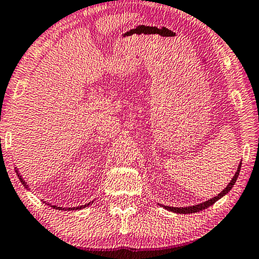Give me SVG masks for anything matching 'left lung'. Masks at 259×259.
Instances as JSON below:
<instances>
[{
	"mask_svg": "<svg viewBox=\"0 0 259 259\" xmlns=\"http://www.w3.org/2000/svg\"><path fill=\"white\" fill-rule=\"evenodd\" d=\"M241 164H242V163H241V162H240V164L238 166V170H236V172H235V175L233 176V178H232V181L229 183V185L225 187V190H223L217 196H214V198L210 199L208 201H205V202H202V203H200V204L192 205V207L178 208V207H169V205H162V204H160V205H162V207H163L164 209L169 210V211H172V212H176V213H194V212L201 211V210H204V209L209 208L210 205H212L214 202H216V201H218L219 199L223 198V196H224L225 194H227V193H229L232 190V187H233V185H234L235 182H236V179H238L239 174H240Z\"/></svg>",
	"mask_w": 259,
	"mask_h": 259,
	"instance_id": "left-lung-1",
	"label": "left lung"
}]
</instances>
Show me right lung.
I'll list each match as a JSON object with an SVG mask.
<instances>
[{
    "instance_id": "right-lung-1",
    "label": "right lung",
    "mask_w": 259,
    "mask_h": 259,
    "mask_svg": "<svg viewBox=\"0 0 259 259\" xmlns=\"http://www.w3.org/2000/svg\"><path fill=\"white\" fill-rule=\"evenodd\" d=\"M16 172H17V175H18V177H19V179H20L21 184H23V185H24L26 188H28V185H26L25 181H24L23 178H21V176L18 174V170H16ZM28 190H29V188H28ZM93 202H94V201H93ZM90 203H91V202L87 203V204H84V205H80V207H73V208H63V207H57V205H51V204H49V203H47V204H49V205H51V207L54 208V209H58V210H80V209H83V208L88 207V205H89Z\"/></svg>"
}]
</instances>
